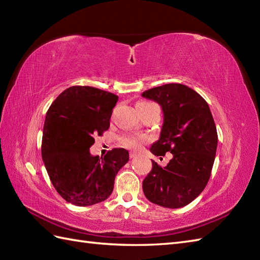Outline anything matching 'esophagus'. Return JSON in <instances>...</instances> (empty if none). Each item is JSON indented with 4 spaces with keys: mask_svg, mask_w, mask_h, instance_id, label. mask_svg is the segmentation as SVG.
<instances>
[{
    "mask_svg": "<svg viewBox=\"0 0 260 260\" xmlns=\"http://www.w3.org/2000/svg\"><path fill=\"white\" fill-rule=\"evenodd\" d=\"M136 155H137V154L134 153V152H131V153H129V157H131V158H134Z\"/></svg>",
    "mask_w": 260,
    "mask_h": 260,
    "instance_id": "1",
    "label": "esophagus"
}]
</instances>
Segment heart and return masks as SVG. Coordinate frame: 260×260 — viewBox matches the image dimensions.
<instances>
[{
	"instance_id": "obj_1",
	"label": "heart",
	"mask_w": 260,
	"mask_h": 260,
	"mask_svg": "<svg viewBox=\"0 0 260 260\" xmlns=\"http://www.w3.org/2000/svg\"><path fill=\"white\" fill-rule=\"evenodd\" d=\"M150 103L146 102H140L136 106H145V105H148ZM145 139L142 135H133V134H128V135H124L121 136L120 143L121 145H124L127 148H131V150H137L140 148L142 142H144Z\"/></svg>"
}]
</instances>
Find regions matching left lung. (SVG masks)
I'll return each mask as SVG.
<instances>
[{
  "label": "left lung",
  "instance_id": "1",
  "mask_svg": "<svg viewBox=\"0 0 260 260\" xmlns=\"http://www.w3.org/2000/svg\"><path fill=\"white\" fill-rule=\"evenodd\" d=\"M163 110L159 139L150 151L156 156L173 154L167 167L152 161L143 181V191L157 206L176 209L191 203L206 187L211 175L218 134L208 103L191 88L167 84L142 93Z\"/></svg>",
  "mask_w": 260,
  "mask_h": 260
}]
</instances>
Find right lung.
Segmentation results:
<instances>
[{
    "label": "right lung",
    "mask_w": 260,
    "mask_h": 260,
    "mask_svg": "<svg viewBox=\"0 0 260 260\" xmlns=\"http://www.w3.org/2000/svg\"><path fill=\"white\" fill-rule=\"evenodd\" d=\"M118 96L89 86H73L49 107L43 126L41 154L52 185L66 201L87 207L112 194L115 176L128 162L125 148L104 157L92 156L93 136L109 128Z\"/></svg>",
    "instance_id": "right-lung-1"
}]
</instances>
